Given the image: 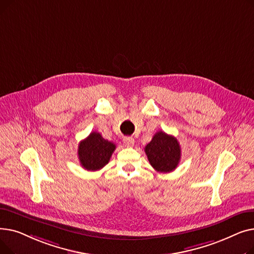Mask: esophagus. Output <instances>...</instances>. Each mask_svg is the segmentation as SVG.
<instances>
[{"mask_svg": "<svg viewBox=\"0 0 254 254\" xmlns=\"http://www.w3.org/2000/svg\"><path fill=\"white\" fill-rule=\"evenodd\" d=\"M134 143H135V140L132 139L131 137L124 138V144L126 146H127V147H131V146H134Z\"/></svg>", "mask_w": 254, "mask_h": 254, "instance_id": "esophagus-1", "label": "esophagus"}]
</instances>
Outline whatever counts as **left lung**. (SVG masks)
Instances as JSON below:
<instances>
[{
    "label": "left lung",
    "mask_w": 254,
    "mask_h": 254,
    "mask_svg": "<svg viewBox=\"0 0 254 254\" xmlns=\"http://www.w3.org/2000/svg\"><path fill=\"white\" fill-rule=\"evenodd\" d=\"M144 150L153 169L161 173L174 171L181 158V148L177 139L162 130L156 132Z\"/></svg>",
    "instance_id": "8db88e82"
}]
</instances>
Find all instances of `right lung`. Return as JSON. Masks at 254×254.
I'll return each instance as SVG.
<instances>
[{"label": "right lung", "mask_w": 254, "mask_h": 254, "mask_svg": "<svg viewBox=\"0 0 254 254\" xmlns=\"http://www.w3.org/2000/svg\"><path fill=\"white\" fill-rule=\"evenodd\" d=\"M116 148L115 144L105 140L100 132L92 131L79 143L78 157L80 165L87 171H97L109 163Z\"/></svg>", "instance_id": "add662e5"}]
</instances>
